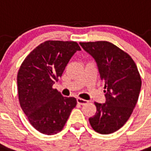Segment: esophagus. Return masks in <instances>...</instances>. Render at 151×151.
Masks as SVG:
<instances>
[{
	"mask_svg": "<svg viewBox=\"0 0 151 151\" xmlns=\"http://www.w3.org/2000/svg\"><path fill=\"white\" fill-rule=\"evenodd\" d=\"M77 103L79 104H81V105H83V104H87L88 101H86V100H83V99H81V98H77Z\"/></svg>",
	"mask_w": 151,
	"mask_h": 151,
	"instance_id": "34e87169",
	"label": "esophagus"
}]
</instances>
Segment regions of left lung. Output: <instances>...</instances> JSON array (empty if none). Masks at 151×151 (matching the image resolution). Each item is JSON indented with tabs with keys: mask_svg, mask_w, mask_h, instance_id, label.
I'll use <instances>...</instances> for the list:
<instances>
[{
	"mask_svg": "<svg viewBox=\"0 0 151 151\" xmlns=\"http://www.w3.org/2000/svg\"><path fill=\"white\" fill-rule=\"evenodd\" d=\"M80 44L95 59L105 89V102H95L96 113L89 118L90 125L99 134H112L122 128L133 113L142 86L140 74L131 57L111 42Z\"/></svg>",
	"mask_w": 151,
	"mask_h": 151,
	"instance_id": "1",
	"label": "left lung"
}]
</instances>
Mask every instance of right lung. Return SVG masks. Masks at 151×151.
I'll return each mask as SVG.
<instances>
[{
  "instance_id": "add662e5",
  "label": "right lung",
  "mask_w": 151,
  "mask_h": 151,
  "mask_svg": "<svg viewBox=\"0 0 151 151\" xmlns=\"http://www.w3.org/2000/svg\"><path fill=\"white\" fill-rule=\"evenodd\" d=\"M77 50L76 42L46 41L32 50L20 67L17 89L21 108L32 126L42 134L59 133L76 105L52 88Z\"/></svg>"
}]
</instances>
